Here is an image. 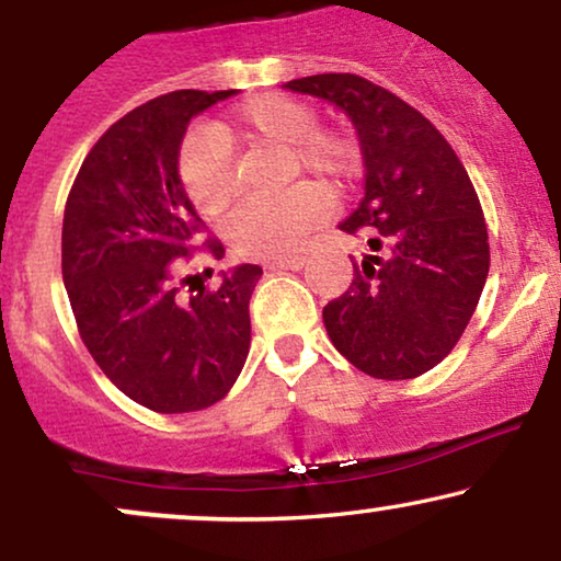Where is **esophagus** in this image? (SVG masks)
<instances>
[{
    "label": "esophagus",
    "instance_id": "34e87169",
    "mask_svg": "<svg viewBox=\"0 0 561 561\" xmlns=\"http://www.w3.org/2000/svg\"><path fill=\"white\" fill-rule=\"evenodd\" d=\"M302 266H306V255H287V259H276L268 263L272 272H282V268H285V272H300Z\"/></svg>",
    "mask_w": 561,
    "mask_h": 561
}]
</instances>
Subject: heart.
Masks as SVG:
<instances>
[{
    "label": "heart",
    "instance_id": "heart-1",
    "mask_svg": "<svg viewBox=\"0 0 561 561\" xmlns=\"http://www.w3.org/2000/svg\"><path fill=\"white\" fill-rule=\"evenodd\" d=\"M317 126V111L289 96L261 94L237 105L214 131L190 134L179 152V179L186 197L205 216L221 214L234 197L229 145L287 147L289 173L311 171L343 186L356 169V147L343 134ZM330 197L317 184H298L276 199L244 203L227 224L231 248L255 259H276L298 248L306 231L324 218Z\"/></svg>",
    "mask_w": 561,
    "mask_h": 561
}]
</instances>
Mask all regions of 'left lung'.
Masks as SVG:
<instances>
[{"label": "left lung", "instance_id": "1", "mask_svg": "<svg viewBox=\"0 0 561 561\" xmlns=\"http://www.w3.org/2000/svg\"><path fill=\"white\" fill-rule=\"evenodd\" d=\"M356 126L364 197L340 224L369 237L351 287L324 306L332 345L364 375L411 379L459 343L491 266L488 229L465 165L420 111L353 73L287 81Z\"/></svg>", "mask_w": 561, "mask_h": 561}]
</instances>
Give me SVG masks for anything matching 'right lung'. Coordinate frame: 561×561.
<instances>
[{"mask_svg": "<svg viewBox=\"0 0 561 561\" xmlns=\"http://www.w3.org/2000/svg\"><path fill=\"white\" fill-rule=\"evenodd\" d=\"M227 92L156 96L102 134L62 216V282L83 345L124 396L160 414L221 401L250 351V295L261 266L221 272L214 293L179 298L176 276L203 221L179 179L190 121ZM216 259L218 240L205 242Z\"/></svg>", "mask_w": 561, "mask_h": 561, "instance_id": "add662e5", "label": "right lung"}]
</instances>
